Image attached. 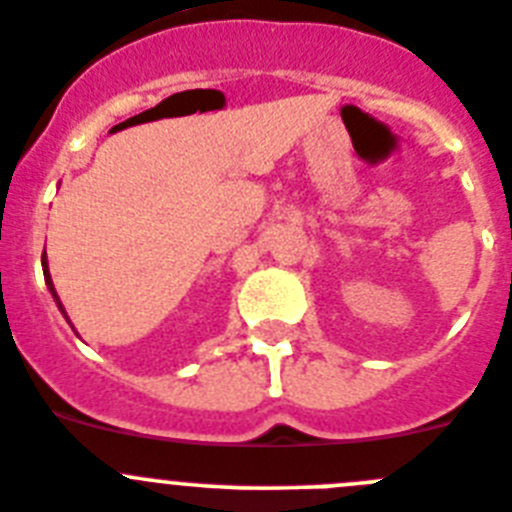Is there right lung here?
Here are the masks:
<instances>
[{"instance_id": "obj_1", "label": "right lung", "mask_w": 512, "mask_h": 512, "mask_svg": "<svg viewBox=\"0 0 512 512\" xmlns=\"http://www.w3.org/2000/svg\"><path fill=\"white\" fill-rule=\"evenodd\" d=\"M43 278H46V286H48V291L53 293V299H56V304H59V309L64 311V306H61V301H59V296H56V288H53V281H51V273H48V262H46V252H43ZM64 317H66V311H64ZM69 319V317H66Z\"/></svg>"}]
</instances>
